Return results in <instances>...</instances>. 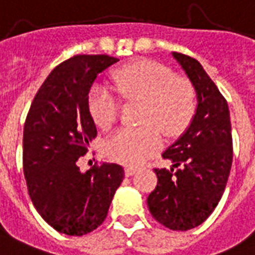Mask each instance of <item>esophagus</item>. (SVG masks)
<instances>
[{"label": "esophagus", "instance_id": "esophagus-1", "mask_svg": "<svg viewBox=\"0 0 255 255\" xmlns=\"http://www.w3.org/2000/svg\"><path fill=\"white\" fill-rule=\"evenodd\" d=\"M136 171V167H131V166H127V167H126V175H127V177H131V175L135 174Z\"/></svg>", "mask_w": 255, "mask_h": 255}]
</instances>
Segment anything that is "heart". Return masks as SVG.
<instances>
[{"mask_svg":"<svg viewBox=\"0 0 255 255\" xmlns=\"http://www.w3.org/2000/svg\"><path fill=\"white\" fill-rule=\"evenodd\" d=\"M115 89L124 101H139L136 128H123L105 140V154L119 163L139 166L161 150L163 137H174L193 118L196 92L193 85L166 66L152 60H137L112 74ZM89 112L96 126L107 129L116 122L119 104L108 90L94 86L89 94Z\"/></svg>","mask_w":255,"mask_h":255,"instance_id":"heart-1","label":"heart"}]
</instances>
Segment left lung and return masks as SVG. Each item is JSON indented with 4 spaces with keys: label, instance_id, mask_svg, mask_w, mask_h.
Returning a JSON list of instances; mask_svg holds the SVG:
<instances>
[{
    "label": "left lung",
    "instance_id": "8db88e82",
    "mask_svg": "<svg viewBox=\"0 0 255 255\" xmlns=\"http://www.w3.org/2000/svg\"><path fill=\"white\" fill-rule=\"evenodd\" d=\"M197 93L196 115L186 132L163 154L174 169L154 171L156 188L147 197L152 218L173 231H186L207 220L222 199L233 165L230 111L223 94L199 62L173 52Z\"/></svg>",
    "mask_w": 255,
    "mask_h": 255
}]
</instances>
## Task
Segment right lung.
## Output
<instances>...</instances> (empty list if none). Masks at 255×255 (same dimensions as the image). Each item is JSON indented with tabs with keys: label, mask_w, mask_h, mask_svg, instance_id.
Returning <instances> with one entry per match:
<instances>
[{
	"label": "right lung",
	"mask_w": 255,
	"mask_h": 255,
	"mask_svg": "<svg viewBox=\"0 0 255 255\" xmlns=\"http://www.w3.org/2000/svg\"><path fill=\"white\" fill-rule=\"evenodd\" d=\"M109 55H75L52 70L28 111L22 170L40 216L66 235L81 237L103 224L124 178L116 163L100 162L86 173L77 166L97 136L89 112L96 77L118 62Z\"/></svg>",
	"instance_id": "add662e5"
}]
</instances>
